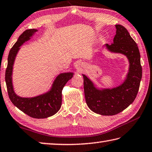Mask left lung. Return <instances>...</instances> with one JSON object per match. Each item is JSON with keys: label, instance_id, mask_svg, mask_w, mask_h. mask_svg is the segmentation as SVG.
<instances>
[{"label": "left lung", "instance_id": "1", "mask_svg": "<svg viewBox=\"0 0 152 152\" xmlns=\"http://www.w3.org/2000/svg\"><path fill=\"white\" fill-rule=\"evenodd\" d=\"M115 27L116 31L113 44H107L104 47L110 53L126 57L129 69L124 81L116 87L103 88L82 74L87 106L94 113L103 116L115 115L129 107L138 94L142 76L138 45L124 26L116 24Z\"/></svg>", "mask_w": 152, "mask_h": 152}]
</instances>
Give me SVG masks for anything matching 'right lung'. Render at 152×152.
Instances as JSON below:
<instances>
[{"label":"right lung","instance_id":"obj_1","mask_svg":"<svg viewBox=\"0 0 152 152\" xmlns=\"http://www.w3.org/2000/svg\"><path fill=\"white\" fill-rule=\"evenodd\" d=\"M38 30H27L21 34L11 48L8 57V65L5 73L8 96L13 104L34 118H46L56 114L60 109L62 102V90L65 84L74 75L73 72L61 73L53 81L50 88L45 93L32 97H23L17 94L12 83L13 66L16 57L22 45L32 38Z\"/></svg>","mask_w":152,"mask_h":152}]
</instances>
